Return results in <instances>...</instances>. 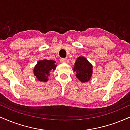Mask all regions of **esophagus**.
I'll list each match as a JSON object with an SVG mask.
<instances>
[{"label":"esophagus","mask_w":130,"mask_h":130,"mask_svg":"<svg viewBox=\"0 0 130 130\" xmlns=\"http://www.w3.org/2000/svg\"><path fill=\"white\" fill-rule=\"evenodd\" d=\"M60 61L61 63H66L67 62V59L65 58H60Z\"/></svg>","instance_id":"obj_1"}]
</instances>
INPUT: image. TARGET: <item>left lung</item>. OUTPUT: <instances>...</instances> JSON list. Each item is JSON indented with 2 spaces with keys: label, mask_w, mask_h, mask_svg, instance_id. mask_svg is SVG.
<instances>
[{
  "label": "left lung",
  "mask_w": 130,
  "mask_h": 130,
  "mask_svg": "<svg viewBox=\"0 0 130 130\" xmlns=\"http://www.w3.org/2000/svg\"><path fill=\"white\" fill-rule=\"evenodd\" d=\"M76 76L83 83L89 81L92 74V65L84 57H79L74 63L73 68Z\"/></svg>",
  "instance_id": "1"
}]
</instances>
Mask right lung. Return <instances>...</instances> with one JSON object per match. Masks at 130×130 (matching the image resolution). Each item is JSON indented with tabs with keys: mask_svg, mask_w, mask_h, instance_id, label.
Returning <instances> with one entry per match:
<instances>
[{
	"mask_svg": "<svg viewBox=\"0 0 130 130\" xmlns=\"http://www.w3.org/2000/svg\"><path fill=\"white\" fill-rule=\"evenodd\" d=\"M56 62L50 60H40L34 70V75L40 81H47L50 71L56 69Z\"/></svg>",
	"mask_w": 130,
	"mask_h": 130,
	"instance_id": "add662e5",
	"label": "right lung"
}]
</instances>
